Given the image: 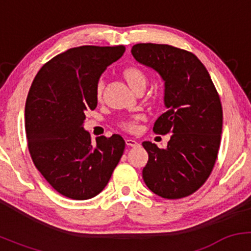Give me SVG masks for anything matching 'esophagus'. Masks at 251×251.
Instances as JSON below:
<instances>
[{
  "label": "esophagus",
  "mask_w": 251,
  "mask_h": 251,
  "mask_svg": "<svg viewBox=\"0 0 251 251\" xmlns=\"http://www.w3.org/2000/svg\"><path fill=\"white\" fill-rule=\"evenodd\" d=\"M125 142H126V145L129 146V148H135V146L139 145V143H138L137 140H134V139H128V138L125 140Z\"/></svg>",
  "instance_id": "1"
}]
</instances>
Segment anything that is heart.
<instances>
[{"label":"heart","instance_id":"1","mask_svg":"<svg viewBox=\"0 0 251 251\" xmlns=\"http://www.w3.org/2000/svg\"><path fill=\"white\" fill-rule=\"evenodd\" d=\"M123 75H124V77H125L126 81H127L129 87H131L132 89L137 87V86H140V85L146 86V75L144 74V72L142 70H139V68H137V67L125 68L123 72ZM102 87H103L102 81H100L99 83H98L97 89H96L97 99H100V98H101ZM135 119H137V118H134V119L122 120V122H120V127L126 129V131H128V132L135 131V128H137V125H135Z\"/></svg>","mask_w":251,"mask_h":251}]
</instances>
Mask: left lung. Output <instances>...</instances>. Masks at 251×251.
Returning a JSON list of instances; mask_svg holds the SVG:
<instances>
[{"label": "left lung", "mask_w": 251, "mask_h": 251, "mask_svg": "<svg viewBox=\"0 0 251 251\" xmlns=\"http://www.w3.org/2000/svg\"><path fill=\"white\" fill-rule=\"evenodd\" d=\"M131 51L165 82L168 109L155 120L153 132L172 133L166 149L143 143L149 153L144 181L153 194L179 200L197 191L215 166L223 125L220 96L209 72L191 51L157 43H138Z\"/></svg>", "instance_id": "left-lung-1"}]
</instances>
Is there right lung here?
I'll return each instance as SVG.
<instances>
[{"label": "right lung", "instance_id": "1", "mask_svg": "<svg viewBox=\"0 0 251 251\" xmlns=\"http://www.w3.org/2000/svg\"><path fill=\"white\" fill-rule=\"evenodd\" d=\"M125 46L71 48L46 62L31 83L25 109L28 150L51 188L72 200L93 198L107 185L125 150L119 134L98 137L82 127L85 112L97 107L102 72Z\"/></svg>", "mask_w": 251, "mask_h": 251}]
</instances>
